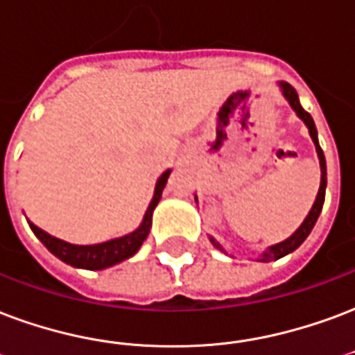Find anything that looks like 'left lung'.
Wrapping results in <instances>:
<instances>
[{
	"label": "left lung",
	"instance_id": "8db88e82",
	"mask_svg": "<svg viewBox=\"0 0 355 355\" xmlns=\"http://www.w3.org/2000/svg\"><path fill=\"white\" fill-rule=\"evenodd\" d=\"M279 86H281L282 95H284V98L288 101L290 106L294 108V112L297 114V117H300V119H303V123L307 125L309 135H311V138H313L314 146H316V153H318L320 170H322V180H320V189H318V194H316V200H314L313 207H311V211H309V215L305 217V220L301 223L300 228H297V230H295L288 239H284V241H281V243H277V245H271L268 250H263L262 257L258 258L260 262H273V260H279V258L286 257V254H290V252H294V250L297 249V247H300V245L303 243L305 239H307V236L311 234V230H313V226L316 225V218L320 217V211H322V206H324V198H326V183H327L326 157H324V151H322V148H320L318 132H316V127H314L313 117H311V114H309L307 110H303V106L300 105L297 92H295L294 87L290 86V84H286V82H279ZM209 239H211V243L215 245L218 250H223V252H225V249L218 245V241H215L213 238H209Z\"/></svg>",
	"mask_w": 355,
	"mask_h": 355
}]
</instances>
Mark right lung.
I'll use <instances>...</instances> for the list:
<instances>
[{
	"label": "right lung",
	"instance_id": "right-lung-1",
	"mask_svg": "<svg viewBox=\"0 0 355 355\" xmlns=\"http://www.w3.org/2000/svg\"><path fill=\"white\" fill-rule=\"evenodd\" d=\"M168 175H170V170H166L164 174L157 180L155 185V194H153V200L149 202V207L146 215H144L142 225L138 226L137 230L130 232L123 238L110 239V241H105V243L97 245H73L67 243L63 239H58L54 236H50L48 232L41 230L39 226H35L33 223H29L31 230L35 234L37 238L41 239L42 245L46 247L54 257H58L61 262L69 263L73 268H82V269H105L110 268V266H116V263L123 262L127 258H130L135 252H137L140 247H142L144 239L148 238L149 228H151V215H153V209L159 204L161 200L162 189L166 185Z\"/></svg>",
	"mask_w": 355,
	"mask_h": 355
}]
</instances>
